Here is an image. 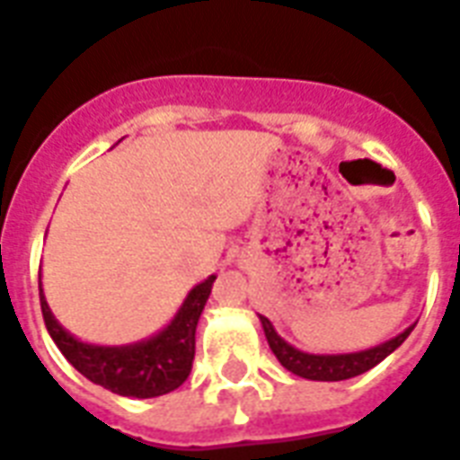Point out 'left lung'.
Returning a JSON list of instances; mask_svg holds the SVG:
<instances>
[{
	"mask_svg": "<svg viewBox=\"0 0 460 460\" xmlns=\"http://www.w3.org/2000/svg\"><path fill=\"white\" fill-rule=\"evenodd\" d=\"M260 321H262L264 335H267V342L269 347H271V352L276 354V359L281 361V366H286L290 373L309 380H347L354 378V376H361V373H366L376 364H380L387 354L394 352L413 331V326L406 328L402 335L387 340V342L373 347V349H366V352L307 354L300 352V349H295V347H290L286 340L279 338V333H276L274 326H271V321H269L267 316H260Z\"/></svg>",
	"mask_w": 460,
	"mask_h": 460,
	"instance_id": "left-lung-1",
	"label": "left lung"
}]
</instances>
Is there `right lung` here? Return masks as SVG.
I'll return each mask as SVG.
<instances>
[{
    "label": "right lung",
    "mask_w": 460,
    "mask_h": 460,
    "mask_svg": "<svg viewBox=\"0 0 460 460\" xmlns=\"http://www.w3.org/2000/svg\"><path fill=\"white\" fill-rule=\"evenodd\" d=\"M212 283L215 276L189 293L184 307L163 333L127 347L84 345L58 326V321L49 312L42 288L40 305L51 340L84 378L122 397L148 399L177 390L189 378L196 357V326L210 297Z\"/></svg>",
    "instance_id": "1"
}]
</instances>
